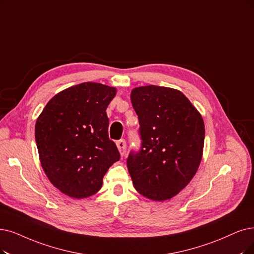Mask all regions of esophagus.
Instances as JSON below:
<instances>
[{
  "instance_id": "esophagus-1",
  "label": "esophagus",
  "mask_w": 254,
  "mask_h": 254,
  "mask_svg": "<svg viewBox=\"0 0 254 254\" xmlns=\"http://www.w3.org/2000/svg\"><path fill=\"white\" fill-rule=\"evenodd\" d=\"M117 147L120 151V153L122 156H124L125 151H126V141L125 139H120L117 141Z\"/></svg>"
}]
</instances>
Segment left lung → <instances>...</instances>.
Wrapping results in <instances>:
<instances>
[{
  "label": "left lung",
  "mask_w": 254,
  "mask_h": 254,
  "mask_svg": "<svg viewBox=\"0 0 254 254\" xmlns=\"http://www.w3.org/2000/svg\"><path fill=\"white\" fill-rule=\"evenodd\" d=\"M138 117L139 151H131L127 168L135 190L154 201L171 199L195 176L204 146L199 111L174 88L147 85L131 92Z\"/></svg>",
  "instance_id": "left-lung-1"
}]
</instances>
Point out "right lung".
<instances>
[{"label":"right lung","instance_id":"obj_1","mask_svg":"<svg viewBox=\"0 0 254 254\" xmlns=\"http://www.w3.org/2000/svg\"><path fill=\"white\" fill-rule=\"evenodd\" d=\"M117 89L84 82L51 99L35 124L39 160L64 194L82 199L101 189L107 170L120 159L108 136L106 108Z\"/></svg>","mask_w":254,"mask_h":254}]
</instances>
